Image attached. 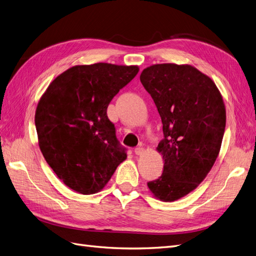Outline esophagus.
Masks as SVG:
<instances>
[{
  "instance_id": "34e87169",
  "label": "esophagus",
  "mask_w": 256,
  "mask_h": 256,
  "mask_svg": "<svg viewBox=\"0 0 256 256\" xmlns=\"http://www.w3.org/2000/svg\"><path fill=\"white\" fill-rule=\"evenodd\" d=\"M144 152V148L143 147H141V146H138V147H136L134 148V154H142Z\"/></svg>"
}]
</instances>
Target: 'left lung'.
Listing matches in <instances>:
<instances>
[{
	"mask_svg": "<svg viewBox=\"0 0 256 256\" xmlns=\"http://www.w3.org/2000/svg\"><path fill=\"white\" fill-rule=\"evenodd\" d=\"M162 122L164 172L147 182L164 202L187 196L204 180L218 157L226 106L214 81L190 65L157 64L140 76Z\"/></svg>",
	"mask_w": 256,
	"mask_h": 256,
	"instance_id": "8db88e82",
	"label": "left lung"
}]
</instances>
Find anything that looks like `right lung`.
I'll list each match as a JSON object with an SVG mask.
<instances>
[{
  "label": "right lung",
  "instance_id": "1",
  "mask_svg": "<svg viewBox=\"0 0 256 256\" xmlns=\"http://www.w3.org/2000/svg\"><path fill=\"white\" fill-rule=\"evenodd\" d=\"M138 72V66H74L40 98L35 113L40 150L67 187L82 194L96 193L126 159L127 148L116 138L106 109Z\"/></svg>",
  "mask_w": 256,
  "mask_h": 256
}]
</instances>
